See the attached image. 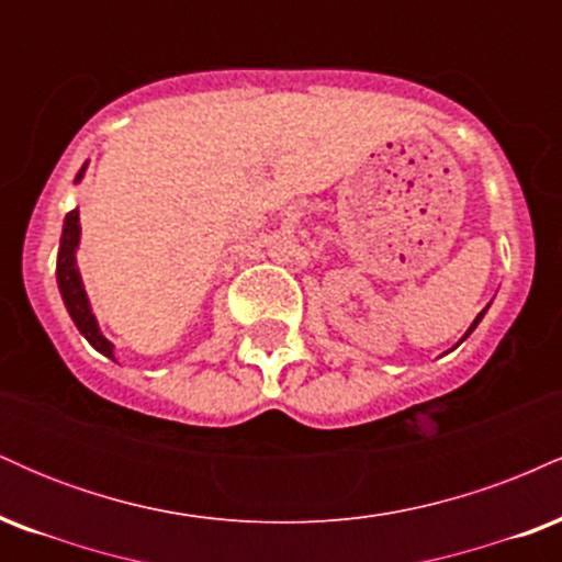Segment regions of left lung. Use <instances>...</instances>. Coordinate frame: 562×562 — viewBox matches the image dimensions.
<instances>
[{"instance_id":"8db88e82","label":"left lung","mask_w":562,"mask_h":562,"mask_svg":"<svg viewBox=\"0 0 562 562\" xmlns=\"http://www.w3.org/2000/svg\"><path fill=\"white\" fill-rule=\"evenodd\" d=\"M483 314H486V308H483V312H481V314H479V317H475V319H473V325H470V330H468V333H465V335H462V340H465V338H468V335H470V333H473V330H475V325H479V322H481V319H483ZM462 340H460V344H462Z\"/></svg>"}]
</instances>
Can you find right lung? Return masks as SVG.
Listing matches in <instances>:
<instances>
[{"instance_id": "add662e5", "label": "right lung", "mask_w": 562, "mask_h": 562, "mask_svg": "<svg viewBox=\"0 0 562 562\" xmlns=\"http://www.w3.org/2000/svg\"><path fill=\"white\" fill-rule=\"evenodd\" d=\"M83 171H87V164H83L81 171L76 173V182H81ZM79 237H81L79 209H74L66 216V224H63L60 250H57V288H60L63 303H66L70 319L76 322V327H79L83 338H87L97 351L105 353L108 359H115L113 344L100 333V327H97L92 306H89V299H87V290H83L79 267H76V248H79Z\"/></svg>"}]
</instances>
